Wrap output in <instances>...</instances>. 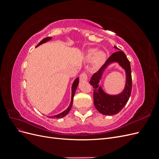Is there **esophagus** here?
<instances>
[{
    "label": "esophagus",
    "instance_id": "34e87169",
    "mask_svg": "<svg viewBox=\"0 0 159 159\" xmlns=\"http://www.w3.org/2000/svg\"><path fill=\"white\" fill-rule=\"evenodd\" d=\"M88 75L85 73H82L80 75V80L81 81H85L88 80Z\"/></svg>",
    "mask_w": 159,
    "mask_h": 159
}]
</instances>
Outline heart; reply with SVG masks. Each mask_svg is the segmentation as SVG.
I'll return each mask as SVG.
<instances>
[{
	"label": "heart",
	"mask_w": 159,
	"mask_h": 159,
	"mask_svg": "<svg viewBox=\"0 0 159 159\" xmlns=\"http://www.w3.org/2000/svg\"><path fill=\"white\" fill-rule=\"evenodd\" d=\"M106 57V54L103 50H97V49L92 48L89 50L86 53L85 60L86 61L92 60L93 66L95 68H98L105 63Z\"/></svg>",
	"instance_id": "1"
}]
</instances>
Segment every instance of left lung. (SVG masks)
<instances>
[{
  "instance_id": "1",
  "label": "left lung",
  "mask_w": 159,
  "mask_h": 159,
  "mask_svg": "<svg viewBox=\"0 0 159 159\" xmlns=\"http://www.w3.org/2000/svg\"><path fill=\"white\" fill-rule=\"evenodd\" d=\"M113 48L118 51L113 53L109 57L100 70L91 77L89 81V84L94 88L93 103L95 107L99 113L105 115H113L118 113L127 104L132 89L130 62L123 52L119 50L117 46H114ZM115 63H117L125 71L126 84L121 93L117 94H110L104 90L99 82L108 67Z\"/></svg>"
}]
</instances>
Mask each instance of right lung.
<instances>
[{
  "label": "right lung",
  "mask_w": 159,
  "mask_h": 159,
  "mask_svg": "<svg viewBox=\"0 0 159 159\" xmlns=\"http://www.w3.org/2000/svg\"><path fill=\"white\" fill-rule=\"evenodd\" d=\"M52 39V37H47V38H44V39H43V40L39 43V44H38L36 46V48H37V47H38L39 46H40L41 44H44V43H46V42H48V41L51 40ZM78 84H79V78H77L74 81V82H73V84H72V85H71V102H70L69 107H68V108H67L66 110H64V111H62L61 113H59V114H57V115H53V116H50V117H50V118H52V117H53V118H57V119L62 118V117H65L66 115L69 113V111H70L71 108L72 104H73L74 95V94H75V91H76L77 88H78Z\"/></svg>",
  "instance_id": "add662e5"
}]
</instances>
